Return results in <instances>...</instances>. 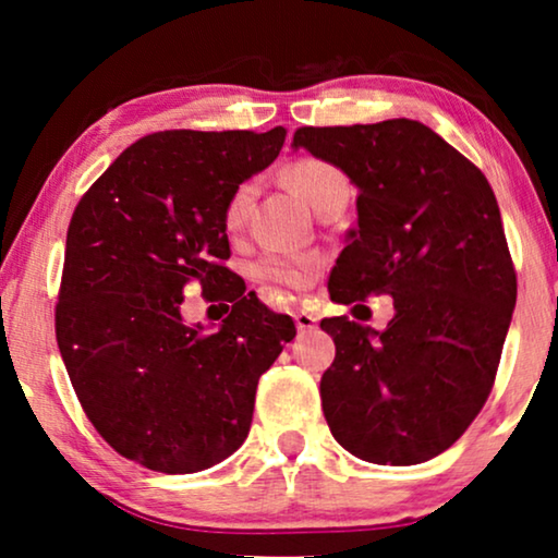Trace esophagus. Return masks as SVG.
Returning <instances> with one entry per match:
<instances>
[{"label":"esophagus","instance_id":"34e87169","mask_svg":"<svg viewBox=\"0 0 558 558\" xmlns=\"http://www.w3.org/2000/svg\"><path fill=\"white\" fill-rule=\"evenodd\" d=\"M294 323H296V330H300V332H310V330H315V327H317V315L300 310V312H294Z\"/></svg>","mask_w":558,"mask_h":558}]
</instances>
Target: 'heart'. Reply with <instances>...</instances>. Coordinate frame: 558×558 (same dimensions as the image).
Listing matches in <instances>:
<instances>
[{"label": "heart", "mask_w": 558, "mask_h": 558, "mask_svg": "<svg viewBox=\"0 0 558 558\" xmlns=\"http://www.w3.org/2000/svg\"><path fill=\"white\" fill-rule=\"evenodd\" d=\"M287 180L312 208H317L325 197L335 193H350L348 174L340 170L338 165L327 162V159L317 157H302L287 167ZM251 203H254V185L243 182L231 193L223 208V228L228 235H239L248 220ZM317 258L315 256H279L269 254L256 262V277L274 287H302L315 271Z\"/></svg>", "instance_id": "heart-1"}]
</instances>
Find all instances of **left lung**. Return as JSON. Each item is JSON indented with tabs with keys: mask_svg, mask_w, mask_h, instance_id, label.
<instances>
[{
	"mask_svg": "<svg viewBox=\"0 0 558 558\" xmlns=\"http://www.w3.org/2000/svg\"><path fill=\"white\" fill-rule=\"evenodd\" d=\"M294 149L357 187V226L330 300L391 294L386 330L325 317L335 361L319 396L332 437L376 464H418L485 407L515 307V269L490 182L422 121L302 126Z\"/></svg>",
	"mask_w": 558,
	"mask_h": 558,
	"instance_id": "1",
	"label": "left lung"
}]
</instances>
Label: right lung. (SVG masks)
Wrapping results in <instances>:
<instances>
[{
  "label": "right lung",
  "instance_id": "add662e5",
  "mask_svg": "<svg viewBox=\"0 0 558 558\" xmlns=\"http://www.w3.org/2000/svg\"><path fill=\"white\" fill-rule=\"evenodd\" d=\"M284 136L149 134L75 205L58 348L96 432L147 470L187 475L231 457L248 437L258 378L296 335L223 266L226 201L279 157ZM190 280L234 302L218 331L181 319Z\"/></svg>",
  "mask_w": 558,
  "mask_h": 558
}]
</instances>
